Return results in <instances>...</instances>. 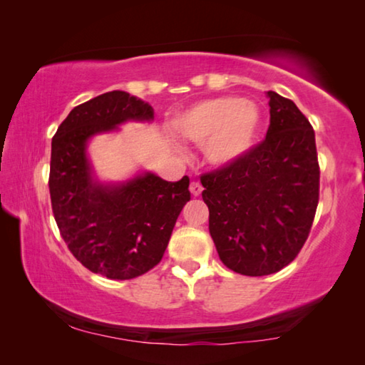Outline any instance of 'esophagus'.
<instances>
[{
	"instance_id": "obj_1",
	"label": "esophagus",
	"mask_w": 365,
	"mask_h": 365,
	"mask_svg": "<svg viewBox=\"0 0 365 365\" xmlns=\"http://www.w3.org/2000/svg\"><path fill=\"white\" fill-rule=\"evenodd\" d=\"M190 191L193 196H200L202 191V185L200 182H191L190 183Z\"/></svg>"
}]
</instances>
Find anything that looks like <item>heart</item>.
Instances as JSON below:
<instances>
[{
    "label": "heart",
    "instance_id": "1",
    "mask_svg": "<svg viewBox=\"0 0 365 365\" xmlns=\"http://www.w3.org/2000/svg\"><path fill=\"white\" fill-rule=\"evenodd\" d=\"M172 128L180 138L202 145L207 163L222 169L255 148L262 128V113L256 103L240 96L209 98L178 114Z\"/></svg>",
    "mask_w": 365,
    "mask_h": 365
}]
</instances>
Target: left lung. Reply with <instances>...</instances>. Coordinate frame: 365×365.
Masks as SVG:
<instances>
[{"mask_svg": "<svg viewBox=\"0 0 365 365\" xmlns=\"http://www.w3.org/2000/svg\"><path fill=\"white\" fill-rule=\"evenodd\" d=\"M270 125L261 145L202 175L209 233L220 261L242 275L275 274L298 256L319 202L316 135L298 106L267 91Z\"/></svg>", "mask_w": 365, "mask_h": 365, "instance_id": "8db88e82", "label": "left lung"}]
</instances>
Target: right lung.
<instances>
[{"label": "right lung", "mask_w": 365, "mask_h": 365, "mask_svg": "<svg viewBox=\"0 0 365 365\" xmlns=\"http://www.w3.org/2000/svg\"><path fill=\"white\" fill-rule=\"evenodd\" d=\"M153 120L150 103L114 90L73 108L51 141L49 195L59 232L77 261L113 280L135 279L159 264L190 201V178L168 182L138 170L125 180L104 182L88 145L127 122Z\"/></svg>", "instance_id": "obj_1"}]
</instances>
